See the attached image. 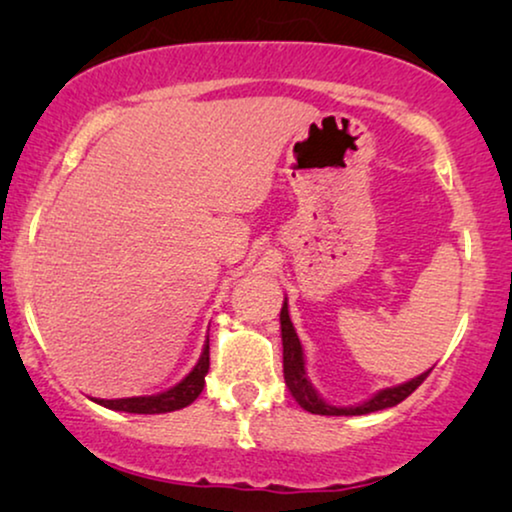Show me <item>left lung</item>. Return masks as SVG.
I'll return each instance as SVG.
<instances>
[{
	"label": "left lung",
	"instance_id": "8db88e82",
	"mask_svg": "<svg viewBox=\"0 0 512 512\" xmlns=\"http://www.w3.org/2000/svg\"><path fill=\"white\" fill-rule=\"evenodd\" d=\"M279 324H282V345H284V382L289 387L291 396L296 398L298 405L312 415H333V417H352V415H368V412H377L384 408H394L401 401H405L412 391H415L419 384H422L426 377H429L431 370L426 373L412 377L410 382L398 384V387H389L377 391L375 396H370L368 401H363L359 405H349V408H338V405L326 403L317 391H314L312 382L307 380V370H305V354H303V345H300L296 328L291 324L289 317V303L284 300L282 312H279Z\"/></svg>",
	"mask_w": 512,
	"mask_h": 512
}]
</instances>
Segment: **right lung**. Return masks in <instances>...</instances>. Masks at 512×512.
I'll use <instances>...</instances> for the list:
<instances>
[{
	"label": "right lung",
	"mask_w": 512,
	"mask_h": 512,
	"mask_svg": "<svg viewBox=\"0 0 512 512\" xmlns=\"http://www.w3.org/2000/svg\"><path fill=\"white\" fill-rule=\"evenodd\" d=\"M207 370H209V340L205 342V347H202L200 361L195 363V368L191 370V373H188L179 384H174L172 389L163 391V394L114 398V401H107V398H93V401L104 405V408H109V410L135 412V415H160V412L181 410V408H186V405H191L195 398L202 394Z\"/></svg>",
	"instance_id": "right-lung-1"
}]
</instances>
